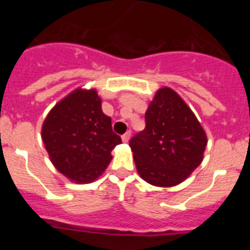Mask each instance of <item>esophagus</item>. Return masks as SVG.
Returning a JSON list of instances; mask_svg holds the SVG:
<instances>
[{
    "instance_id": "esophagus-1",
    "label": "esophagus",
    "mask_w": 250,
    "mask_h": 250,
    "mask_svg": "<svg viewBox=\"0 0 250 250\" xmlns=\"http://www.w3.org/2000/svg\"><path fill=\"white\" fill-rule=\"evenodd\" d=\"M130 136H131V131H126L123 136H121V139H123L124 143H127V141L130 140Z\"/></svg>"
}]
</instances>
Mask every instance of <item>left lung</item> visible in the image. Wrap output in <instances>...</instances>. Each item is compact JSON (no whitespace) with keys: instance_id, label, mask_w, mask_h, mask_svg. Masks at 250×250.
<instances>
[{"instance_id":"obj_1","label":"left lung","mask_w":250,"mask_h":250,"mask_svg":"<svg viewBox=\"0 0 250 250\" xmlns=\"http://www.w3.org/2000/svg\"><path fill=\"white\" fill-rule=\"evenodd\" d=\"M207 135L174 90H158L145 112V129L130 140L140 176L155 187L184 182L203 161Z\"/></svg>"}]
</instances>
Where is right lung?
I'll return each mask as SVG.
<instances>
[{
  "label": "right lung",
  "instance_id": "add662e5",
  "mask_svg": "<svg viewBox=\"0 0 250 250\" xmlns=\"http://www.w3.org/2000/svg\"><path fill=\"white\" fill-rule=\"evenodd\" d=\"M41 135L55 167L80 184L98 179L111 161V150L121 144L96 90L76 89L57 103Z\"/></svg>",
  "mask_w": 250,
  "mask_h": 250
}]
</instances>
